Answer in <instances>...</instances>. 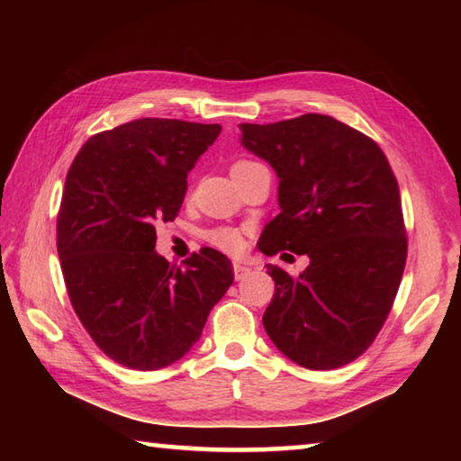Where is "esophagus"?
I'll return each mask as SVG.
<instances>
[{
    "instance_id": "esophagus-1",
    "label": "esophagus",
    "mask_w": 461,
    "mask_h": 461,
    "mask_svg": "<svg viewBox=\"0 0 461 461\" xmlns=\"http://www.w3.org/2000/svg\"><path fill=\"white\" fill-rule=\"evenodd\" d=\"M249 273H251V267L243 266V263H233V277H236V281L246 279Z\"/></svg>"
}]
</instances>
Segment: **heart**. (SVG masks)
Returning a JSON list of instances; mask_svg holds the SVG:
<instances>
[{"mask_svg": "<svg viewBox=\"0 0 461 461\" xmlns=\"http://www.w3.org/2000/svg\"><path fill=\"white\" fill-rule=\"evenodd\" d=\"M258 162H249V160H240L231 166V170H240L246 168V166H253ZM208 240L212 246H215L218 249L225 251V253H238L243 249V238L238 230L233 228H215L208 233Z\"/></svg>", "mask_w": 461, "mask_h": 461, "instance_id": "b5f03b06", "label": "heart"}]
</instances>
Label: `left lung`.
I'll list each match as a JSON object with an SVG mask.
<instances>
[{"label":"left lung","instance_id":"obj_1","mask_svg":"<svg viewBox=\"0 0 461 461\" xmlns=\"http://www.w3.org/2000/svg\"><path fill=\"white\" fill-rule=\"evenodd\" d=\"M240 131L243 149L279 178L281 212L259 249L309 258L299 277L267 266L276 295L263 327L299 366L348 365L376 339L402 279L408 246L393 168L375 140L327 114Z\"/></svg>","mask_w":461,"mask_h":461}]
</instances>
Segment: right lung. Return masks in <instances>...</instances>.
<instances>
[{
  "label": "right lung",
  "instance_id": "add662e5",
  "mask_svg": "<svg viewBox=\"0 0 461 461\" xmlns=\"http://www.w3.org/2000/svg\"><path fill=\"white\" fill-rule=\"evenodd\" d=\"M220 124L139 119L91 136L68 168L57 251L68 299L106 357L134 370L170 366L202 337L233 269L205 248L185 269L156 253L158 221H172L188 172Z\"/></svg>",
  "mask_w": 461,
  "mask_h": 461
}]
</instances>
